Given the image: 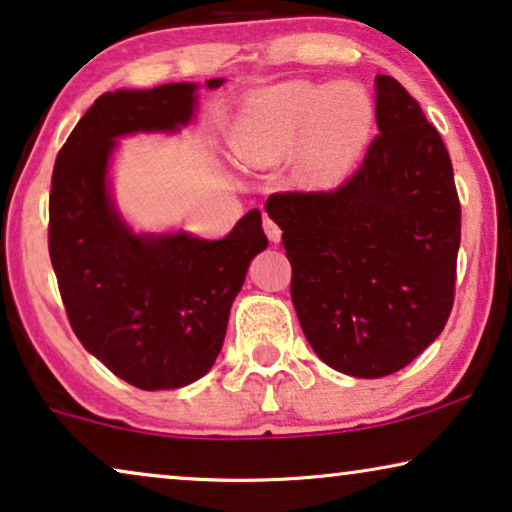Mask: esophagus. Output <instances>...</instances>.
Returning <instances> with one entry per match:
<instances>
[{
    "label": "esophagus",
    "mask_w": 512,
    "mask_h": 512,
    "mask_svg": "<svg viewBox=\"0 0 512 512\" xmlns=\"http://www.w3.org/2000/svg\"><path fill=\"white\" fill-rule=\"evenodd\" d=\"M263 228H265V235L270 237V242H275V244L282 242V230H279V226L270 219V216H265L263 219Z\"/></svg>",
    "instance_id": "obj_1"
}]
</instances>
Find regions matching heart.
<instances>
[{"mask_svg":"<svg viewBox=\"0 0 512 512\" xmlns=\"http://www.w3.org/2000/svg\"><path fill=\"white\" fill-rule=\"evenodd\" d=\"M373 121V100L359 83L284 81L244 104L233 144L244 163L256 167L275 165L298 151L300 184L326 191L359 160Z\"/></svg>","mask_w":512,"mask_h":512,"instance_id":"b5f03b06","label":"heart"}]
</instances>
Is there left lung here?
I'll use <instances>...</instances> for the list:
<instances>
[{
	"label": "left lung",
	"instance_id": "8db88e82",
	"mask_svg": "<svg viewBox=\"0 0 512 512\" xmlns=\"http://www.w3.org/2000/svg\"><path fill=\"white\" fill-rule=\"evenodd\" d=\"M380 135L331 193H275L291 300L314 352L352 377L417 359L454 303L461 207L452 160L422 107L391 76L375 79Z\"/></svg>",
	"mask_w": 512,
	"mask_h": 512
}]
</instances>
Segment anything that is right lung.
I'll use <instances>...</instances> for the list:
<instances>
[{"instance_id": "obj_1", "label": "right lung", "mask_w": 512, "mask_h": 512, "mask_svg": "<svg viewBox=\"0 0 512 512\" xmlns=\"http://www.w3.org/2000/svg\"><path fill=\"white\" fill-rule=\"evenodd\" d=\"M223 79H209L219 88ZM198 83L116 90L95 100L55 158L48 251L76 338L116 377L144 391L179 389L214 366L230 305L251 258L268 247L251 209L223 240L135 233L114 205L109 165L118 139L179 132Z\"/></svg>"}]
</instances>
